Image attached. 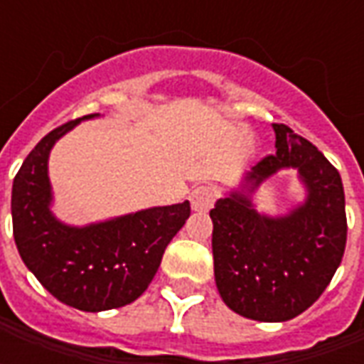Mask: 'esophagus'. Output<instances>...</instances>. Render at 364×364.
Wrapping results in <instances>:
<instances>
[{"mask_svg": "<svg viewBox=\"0 0 364 364\" xmlns=\"http://www.w3.org/2000/svg\"><path fill=\"white\" fill-rule=\"evenodd\" d=\"M191 208L195 213H206L216 200V189L208 187V185H200L197 189H193L191 193Z\"/></svg>", "mask_w": 364, "mask_h": 364, "instance_id": "obj_1", "label": "esophagus"}]
</instances>
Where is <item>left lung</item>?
I'll return each mask as SVG.
<instances>
[{
	"instance_id": "8db88e82",
	"label": "left lung",
	"mask_w": 364,
	"mask_h": 364,
	"mask_svg": "<svg viewBox=\"0 0 364 364\" xmlns=\"http://www.w3.org/2000/svg\"><path fill=\"white\" fill-rule=\"evenodd\" d=\"M277 154L242 175L210 210L214 281L224 304L244 318L287 321L320 298L347 242L341 175L326 156L284 124H273ZM296 168L305 200L265 215L252 195L269 176Z\"/></svg>"
}]
</instances>
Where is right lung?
Returning a JSON list of instances; mask_svg holds the SVG:
<instances>
[{
    "instance_id": "obj_1",
    "label": "right lung",
    "mask_w": 364,
    "mask_h": 364,
    "mask_svg": "<svg viewBox=\"0 0 364 364\" xmlns=\"http://www.w3.org/2000/svg\"><path fill=\"white\" fill-rule=\"evenodd\" d=\"M85 114L52 130L36 144L13 179V236L23 263L60 302L103 312L120 308L148 289L167 244L189 218V200L151 206L85 226L66 224L52 213L48 158L54 144Z\"/></svg>"
}]
</instances>
